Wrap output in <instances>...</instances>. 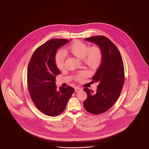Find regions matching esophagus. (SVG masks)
Returning a JSON list of instances; mask_svg holds the SVG:
<instances>
[{
	"mask_svg": "<svg viewBox=\"0 0 149 149\" xmlns=\"http://www.w3.org/2000/svg\"><path fill=\"white\" fill-rule=\"evenodd\" d=\"M81 91V89L79 87L76 86V87L75 88V92H80V91Z\"/></svg>",
	"mask_w": 149,
	"mask_h": 149,
	"instance_id": "34e87169",
	"label": "esophagus"
}]
</instances>
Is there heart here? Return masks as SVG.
I'll use <instances>...</instances> for the list:
<instances>
[{"label": "heart", "instance_id": "obj_1", "mask_svg": "<svg viewBox=\"0 0 149 149\" xmlns=\"http://www.w3.org/2000/svg\"><path fill=\"white\" fill-rule=\"evenodd\" d=\"M65 54H70L78 58L83 59L87 66L91 68H95L99 65L102 58L101 50L98 47L93 46L89 48L85 43L80 41H75L71 43L65 50ZM55 63L58 69H63L65 63V55L62 51H58L55 56ZM85 72H81L76 77L78 80L85 77Z\"/></svg>", "mask_w": 149, "mask_h": 149}]
</instances>
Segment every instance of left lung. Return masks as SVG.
I'll return each mask as SVG.
<instances>
[{
    "label": "left lung",
    "mask_w": 149,
    "mask_h": 149,
    "mask_svg": "<svg viewBox=\"0 0 149 149\" xmlns=\"http://www.w3.org/2000/svg\"><path fill=\"white\" fill-rule=\"evenodd\" d=\"M84 40L97 45L102 54L101 64L92 77V82L99 83L97 92L84 89L87 94L84 108L88 112L99 114L108 111L120 97L125 82L123 63L119 50L106 37L93 36Z\"/></svg>",
    "instance_id": "1"
}]
</instances>
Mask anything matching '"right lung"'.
Listing matches in <instances>:
<instances>
[{"label": "right lung", "instance_id": "add662e5", "mask_svg": "<svg viewBox=\"0 0 149 149\" xmlns=\"http://www.w3.org/2000/svg\"><path fill=\"white\" fill-rule=\"evenodd\" d=\"M69 41L60 38L47 41L35 50L29 63L27 83L31 98L41 112L50 116L61 113L75 91L69 86L57 89L55 83L60 72L55 63L57 50Z\"/></svg>", "mask_w": 149, "mask_h": 149}]
</instances>
